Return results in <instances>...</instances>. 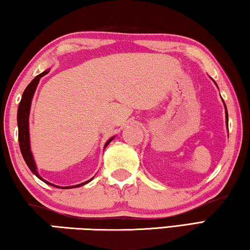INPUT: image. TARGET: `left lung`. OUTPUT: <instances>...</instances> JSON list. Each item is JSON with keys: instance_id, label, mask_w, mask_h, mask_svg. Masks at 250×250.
<instances>
[{"instance_id": "left-lung-1", "label": "left lung", "mask_w": 250, "mask_h": 250, "mask_svg": "<svg viewBox=\"0 0 250 250\" xmlns=\"http://www.w3.org/2000/svg\"><path fill=\"white\" fill-rule=\"evenodd\" d=\"M217 86V84H216ZM223 103H224V100H223ZM224 105H225V110H226V125H228V113H227V109H226V104H225V103H224Z\"/></svg>"}]
</instances>
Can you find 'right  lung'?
<instances>
[{"mask_svg": "<svg viewBox=\"0 0 250 250\" xmlns=\"http://www.w3.org/2000/svg\"><path fill=\"white\" fill-rule=\"evenodd\" d=\"M49 69L43 71V73L40 74L39 76H36L35 78H34L31 83H29L28 86L26 87V89L24 90L23 92V96H22V99H21V103L19 104V109H18V126H19V143H20V149L21 152H22V155L24 158V161L26 162L27 167H29V170L33 172V174H35L37 177H39L40 180H42L43 182H45L46 184L48 185H52L55 186V188H79V186H83L84 184L89 183V182L92 180H88L86 182H83L82 184H77V185H73V186H57V185H54L52 183H49V182L45 181L43 177H42L39 172H37V167H36V164H35V161H34L33 158V154H32V151H31V141H29V126H28V117H29V110H31V104H32V99H33V96H34V92L36 90V87L37 84H39L41 78L45 76L46 74H48ZM115 137L110 138L109 140L105 142L104 145V149L107 147V146L109 145L110 142H111Z\"/></svg>", "mask_w": 250, "mask_h": 250, "instance_id": "1", "label": "right lung"}]
</instances>
